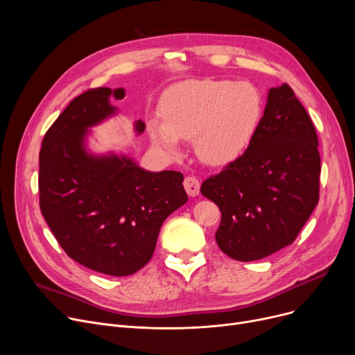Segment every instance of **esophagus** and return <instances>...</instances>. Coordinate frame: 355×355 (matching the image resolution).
I'll use <instances>...</instances> for the list:
<instances>
[{
    "label": "esophagus",
    "instance_id": "1",
    "mask_svg": "<svg viewBox=\"0 0 355 355\" xmlns=\"http://www.w3.org/2000/svg\"><path fill=\"white\" fill-rule=\"evenodd\" d=\"M184 189L189 196L196 197L200 193V181L196 177H185L184 180Z\"/></svg>",
    "mask_w": 355,
    "mask_h": 355
}]
</instances>
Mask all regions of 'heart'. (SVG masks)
<instances>
[{"label":"heart","mask_w":355,"mask_h":355,"mask_svg":"<svg viewBox=\"0 0 355 355\" xmlns=\"http://www.w3.org/2000/svg\"><path fill=\"white\" fill-rule=\"evenodd\" d=\"M263 109L262 93L250 82H182L164 95L162 121L149 122V135L170 157H180V139H194L200 161L211 166L227 165L253 142Z\"/></svg>","instance_id":"obj_1"}]
</instances>
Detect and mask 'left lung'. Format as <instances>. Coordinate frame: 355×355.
Here are the masks:
<instances>
[{"label": "left lung", "instance_id": "left-lung-1", "mask_svg": "<svg viewBox=\"0 0 355 355\" xmlns=\"http://www.w3.org/2000/svg\"><path fill=\"white\" fill-rule=\"evenodd\" d=\"M321 157L308 112L289 85L272 87L245 154L201 184L217 204L218 248L240 262L293 243L320 200Z\"/></svg>", "mask_w": 355, "mask_h": 355}]
</instances>
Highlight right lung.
<instances>
[{
    "label": "right lung",
    "instance_id": "add662e5",
    "mask_svg": "<svg viewBox=\"0 0 355 355\" xmlns=\"http://www.w3.org/2000/svg\"><path fill=\"white\" fill-rule=\"evenodd\" d=\"M125 90L95 87L74 98L44 135L40 209L62 249L78 263L128 276L151 260L164 220L187 202L184 175L151 173L125 155H92L87 128L116 112L109 98ZM137 132L145 129L135 122Z\"/></svg>",
    "mask_w": 355,
    "mask_h": 355
}]
</instances>
